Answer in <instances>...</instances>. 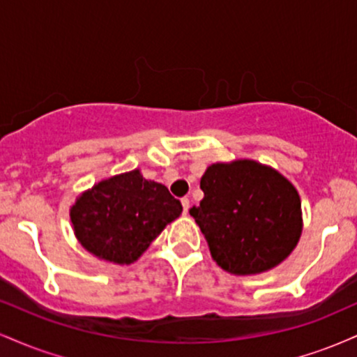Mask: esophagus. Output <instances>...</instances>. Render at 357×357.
I'll return each mask as SVG.
<instances>
[{"instance_id": "esophagus-1", "label": "esophagus", "mask_w": 357, "mask_h": 357, "mask_svg": "<svg viewBox=\"0 0 357 357\" xmlns=\"http://www.w3.org/2000/svg\"><path fill=\"white\" fill-rule=\"evenodd\" d=\"M181 203H183L184 213H188V210H190V198H183Z\"/></svg>"}]
</instances>
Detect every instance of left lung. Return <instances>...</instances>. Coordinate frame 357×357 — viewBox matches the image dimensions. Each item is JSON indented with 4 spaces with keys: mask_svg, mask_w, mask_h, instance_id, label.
Listing matches in <instances>:
<instances>
[{
    "mask_svg": "<svg viewBox=\"0 0 357 357\" xmlns=\"http://www.w3.org/2000/svg\"><path fill=\"white\" fill-rule=\"evenodd\" d=\"M204 198L190 215L221 268L250 275L290 255L302 231L301 198L292 183L255 161L211 165L199 183Z\"/></svg>",
    "mask_w": 357,
    "mask_h": 357,
    "instance_id": "8db88e82",
    "label": "left lung"
}]
</instances>
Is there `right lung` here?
Listing matches in <instances>:
<instances>
[{
  "mask_svg": "<svg viewBox=\"0 0 357 357\" xmlns=\"http://www.w3.org/2000/svg\"><path fill=\"white\" fill-rule=\"evenodd\" d=\"M181 211V202L165 184L147 181L134 169L84 192L70 218L77 238L90 253L114 264H130Z\"/></svg>",
  "mask_w": 357,
  "mask_h": 357,
  "instance_id": "right-lung-1",
  "label": "right lung"
}]
</instances>
